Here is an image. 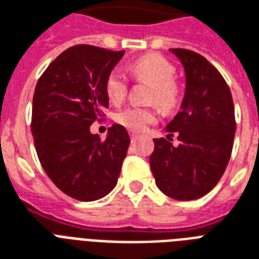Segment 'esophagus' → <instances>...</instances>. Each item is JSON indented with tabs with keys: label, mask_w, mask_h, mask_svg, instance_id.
<instances>
[{
	"label": "esophagus",
	"mask_w": 259,
	"mask_h": 259,
	"mask_svg": "<svg viewBox=\"0 0 259 259\" xmlns=\"http://www.w3.org/2000/svg\"><path fill=\"white\" fill-rule=\"evenodd\" d=\"M137 134H134V133H132L130 134V138H132V143H136V140H137Z\"/></svg>",
	"instance_id": "1"
}]
</instances>
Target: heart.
I'll list each match as a JSON object with an SVG mask.
<instances>
[{"instance_id":"1","label":"heart","mask_w":259,"mask_h":259,"mask_svg":"<svg viewBox=\"0 0 259 259\" xmlns=\"http://www.w3.org/2000/svg\"><path fill=\"white\" fill-rule=\"evenodd\" d=\"M127 72L138 80H144L152 84L151 102H155L161 110L169 111L178 106L181 99V88L174 80L175 68L171 62L160 55L149 54L136 59L127 65ZM106 94L110 102L119 104L127 95L126 76L115 69L107 76ZM157 112L153 107H138L130 106L116 112L115 121L132 132H144L148 126L155 123Z\"/></svg>"}]
</instances>
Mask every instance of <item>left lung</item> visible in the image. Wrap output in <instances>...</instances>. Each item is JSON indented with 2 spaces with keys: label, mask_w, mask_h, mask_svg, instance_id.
<instances>
[{
  "label": "left lung",
  "mask_w": 259,
  "mask_h": 259,
  "mask_svg": "<svg viewBox=\"0 0 259 259\" xmlns=\"http://www.w3.org/2000/svg\"><path fill=\"white\" fill-rule=\"evenodd\" d=\"M185 69L181 111L167 123V138H155L149 164L156 186L174 200L208 194L220 181L234 145L235 110L226 80L208 59L194 51L169 49ZM177 136L174 146L170 137Z\"/></svg>",
  "instance_id": "8db88e82"
}]
</instances>
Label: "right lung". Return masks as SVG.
Wrapping results in <instances>:
<instances>
[{
    "label": "right lung",
    "mask_w": 259,
    "mask_h": 259,
    "mask_svg": "<svg viewBox=\"0 0 259 259\" xmlns=\"http://www.w3.org/2000/svg\"><path fill=\"white\" fill-rule=\"evenodd\" d=\"M125 51L77 45L45 70L32 100L33 143L47 177L78 201L103 198L115 187L130 137L114 123L104 141L91 125L108 107L106 80Z\"/></svg>",
    "instance_id": "right-lung-1"
}]
</instances>
